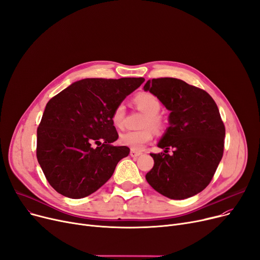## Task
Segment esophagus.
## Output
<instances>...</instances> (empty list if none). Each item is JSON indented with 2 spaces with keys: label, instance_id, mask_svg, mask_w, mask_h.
<instances>
[{
  "label": "esophagus",
  "instance_id": "34e87169",
  "mask_svg": "<svg viewBox=\"0 0 260 260\" xmlns=\"http://www.w3.org/2000/svg\"><path fill=\"white\" fill-rule=\"evenodd\" d=\"M140 155H142L141 152L135 151V149H131V156H132V157H139Z\"/></svg>",
  "mask_w": 260,
  "mask_h": 260
}]
</instances>
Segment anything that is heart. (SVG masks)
Here are the masks:
<instances>
[{
  "instance_id": "1",
  "label": "heart",
  "mask_w": 260,
  "mask_h": 260,
  "mask_svg": "<svg viewBox=\"0 0 260 260\" xmlns=\"http://www.w3.org/2000/svg\"><path fill=\"white\" fill-rule=\"evenodd\" d=\"M133 101L141 112L145 113V117L141 123V126L143 128L121 134L119 142L122 145L135 149V151H140L148 142H151L154 139V131L159 133L165 129L166 120L163 119L161 115H159L161 101L156 94L149 91H141L135 95ZM124 105H117L114 108L111 117L113 125L118 129H122L124 126Z\"/></svg>"
}]
</instances>
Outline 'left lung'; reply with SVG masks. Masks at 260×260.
I'll use <instances>...</instances> for the list:
<instances>
[{"instance_id": "obj_1", "label": "left lung", "mask_w": 260, "mask_h": 260, "mask_svg": "<svg viewBox=\"0 0 260 260\" xmlns=\"http://www.w3.org/2000/svg\"><path fill=\"white\" fill-rule=\"evenodd\" d=\"M143 88L171 111L170 126L158 143L166 151L151 154L155 163L146 181L170 199L192 197L210 184L223 155L225 127L218 107L206 90L179 79L148 80Z\"/></svg>"}]
</instances>
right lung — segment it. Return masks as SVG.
I'll list each match as a JSON object with an SVG mask.
<instances>
[{"label": "right lung", "instance_id": "add662e5", "mask_svg": "<svg viewBox=\"0 0 260 260\" xmlns=\"http://www.w3.org/2000/svg\"><path fill=\"white\" fill-rule=\"evenodd\" d=\"M143 78L83 79L52 97L37 131V158L49 184L65 197L84 198L99 189L129 154L114 146V108Z\"/></svg>", "mask_w": 260, "mask_h": 260}]
</instances>
